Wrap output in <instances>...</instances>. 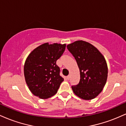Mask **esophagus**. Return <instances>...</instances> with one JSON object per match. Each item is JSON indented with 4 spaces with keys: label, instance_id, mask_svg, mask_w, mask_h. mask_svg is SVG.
<instances>
[{
    "label": "esophagus",
    "instance_id": "1",
    "mask_svg": "<svg viewBox=\"0 0 126 126\" xmlns=\"http://www.w3.org/2000/svg\"><path fill=\"white\" fill-rule=\"evenodd\" d=\"M70 79V75H68L67 76V80H69Z\"/></svg>",
    "mask_w": 126,
    "mask_h": 126
}]
</instances>
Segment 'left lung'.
Returning <instances> with one entry per match:
<instances>
[{"label": "left lung", "instance_id": "left-lung-1", "mask_svg": "<svg viewBox=\"0 0 126 126\" xmlns=\"http://www.w3.org/2000/svg\"><path fill=\"white\" fill-rule=\"evenodd\" d=\"M67 48L80 70V80L78 85L72 86V90L82 99H94L102 91L107 79L105 58L96 47L82 40L67 45Z\"/></svg>", "mask_w": 126, "mask_h": 126}]
</instances>
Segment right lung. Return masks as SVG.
Here are the masks:
<instances>
[{
	"label": "right lung",
	"instance_id": "add662e5",
	"mask_svg": "<svg viewBox=\"0 0 126 126\" xmlns=\"http://www.w3.org/2000/svg\"><path fill=\"white\" fill-rule=\"evenodd\" d=\"M66 44L48 43L38 46L29 54L24 65V76L35 96L47 99L57 93L64 79L56 61L64 53Z\"/></svg>",
	"mask_w": 126,
	"mask_h": 126
}]
</instances>
